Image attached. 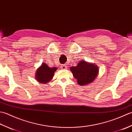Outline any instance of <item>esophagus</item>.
Listing matches in <instances>:
<instances>
[{
  "instance_id": "34e87169",
  "label": "esophagus",
  "mask_w": 132,
  "mask_h": 132,
  "mask_svg": "<svg viewBox=\"0 0 132 132\" xmlns=\"http://www.w3.org/2000/svg\"><path fill=\"white\" fill-rule=\"evenodd\" d=\"M61 68H62V69H66V66L63 65H63L62 66Z\"/></svg>"
}]
</instances>
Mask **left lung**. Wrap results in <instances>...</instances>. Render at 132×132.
Wrapping results in <instances>:
<instances>
[{
	"label": "left lung",
	"instance_id": "8db88e82",
	"mask_svg": "<svg viewBox=\"0 0 132 132\" xmlns=\"http://www.w3.org/2000/svg\"><path fill=\"white\" fill-rule=\"evenodd\" d=\"M70 70L80 86L90 84L94 81L99 73L97 66L85 61H80L76 66L71 67Z\"/></svg>",
	"mask_w": 132,
	"mask_h": 132
}]
</instances>
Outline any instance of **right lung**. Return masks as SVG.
Wrapping results in <instances>:
<instances>
[{"label": "right lung", "instance_id": "obj_1", "mask_svg": "<svg viewBox=\"0 0 132 132\" xmlns=\"http://www.w3.org/2000/svg\"><path fill=\"white\" fill-rule=\"evenodd\" d=\"M57 68H49L47 64L43 62L36 72V79L40 83L46 84L50 82L54 76Z\"/></svg>", "mask_w": 132, "mask_h": 132}]
</instances>
